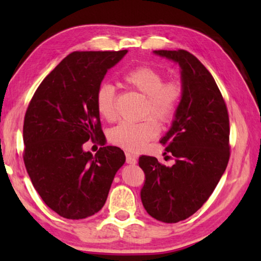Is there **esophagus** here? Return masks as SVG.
<instances>
[{
	"mask_svg": "<svg viewBox=\"0 0 261 261\" xmlns=\"http://www.w3.org/2000/svg\"><path fill=\"white\" fill-rule=\"evenodd\" d=\"M125 160H126V163H129V165H135V163L137 162L136 156L132 155V154L129 152L125 153Z\"/></svg>",
	"mask_w": 261,
	"mask_h": 261,
	"instance_id": "esophagus-1",
	"label": "esophagus"
}]
</instances>
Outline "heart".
<instances>
[{
    "mask_svg": "<svg viewBox=\"0 0 261 261\" xmlns=\"http://www.w3.org/2000/svg\"><path fill=\"white\" fill-rule=\"evenodd\" d=\"M123 82L140 94L146 96L145 114H151L161 122H168L176 113L182 98V86L178 82H165L159 70L137 67L123 76ZM95 106L101 117L107 121L116 118L115 91L110 84H102L96 91ZM159 126L153 118L140 122H122L109 132V139L127 151H141L149 140L158 135Z\"/></svg>",
    "mask_w": 261,
    "mask_h": 261,
    "instance_id": "b5f03b06",
    "label": "heart"
}]
</instances>
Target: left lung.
<instances>
[{"label": "left lung", "mask_w": 261, "mask_h": 261, "mask_svg": "<svg viewBox=\"0 0 261 261\" xmlns=\"http://www.w3.org/2000/svg\"><path fill=\"white\" fill-rule=\"evenodd\" d=\"M180 68L182 98L160 143L175 158L171 167L139 156L145 174L140 198L152 218L176 223L204 205L229 161V117L214 78L187 50H153ZM166 154V153H165Z\"/></svg>", "instance_id": "1"}]
</instances>
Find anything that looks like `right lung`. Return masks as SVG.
Listing matches in <instances>:
<instances>
[{"mask_svg":"<svg viewBox=\"0 0 261 261\" xmlns=\"http://www.w3.org/2000/svg\"><path fill=\"white\" fill-rule=\"evenodd\" d=\"M126 53H71L43 79L26 110V170L45 204L65 219L98 213L125 162L116 146L101 147L94 155L83 146L90 139L105 145L95 94Z\"/></svg>","mask_w":261,"mask_h":261,"instance_id":"add662e5","label":"right lung"}]
</instances>
